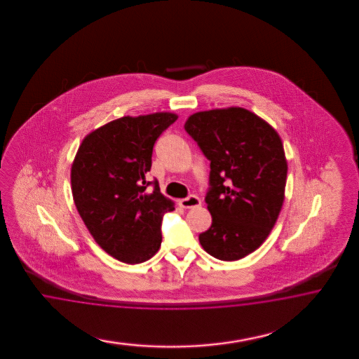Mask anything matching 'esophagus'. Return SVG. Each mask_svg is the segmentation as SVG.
<instances>
[{"instance_id":"obj_1","label":"esophagus","mask_w":359,"mask_h":359,"mask_svg":"<svg viewBox=\"0 0 359 359\" xmlns=\"http://www.w3.org/2000/svg\"><path fill=\"white\" fill-rule=\"evenodd\" d=\"M179 205L184 209H192V208H197L201 205V200L200 197H197L196 195L188 196L185 198L179 200Z\"/></svg>"}]
</instances>
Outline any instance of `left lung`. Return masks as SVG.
<instances>
[{"label": "left lung", "mask_w": 359, "mask_h": 359, "mask_svg": "<svg viewBox=\"0 0 359 359\" xmlns=\"http://www.w3.org/2000/svg\"><path fill=\"white\" fill-rule=\"evenodd\" d=\"M184 129L210 162L212 225L198 241L219 261H238L261 246L280 213L288 170L282 140L243 108L198 111Z\"/></svg>", "instance_id": "8db88e82"}]
</instances>
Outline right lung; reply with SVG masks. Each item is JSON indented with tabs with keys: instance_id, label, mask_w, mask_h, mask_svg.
<instances>
[{
	"instance_id": "right-lung-1",
	"label": "right lung",
	"mask_w": 359,
	"mask_h": 359,
	"mask_svg": "<svg viewBox=\"0 0 359 359\" xmlns=\"http://www.w3.org/2000/svg\"><path fill=\"white\" fill-rule=\"evenodd\" d=\"M176 120L174 113L122 117L88 134L77 150L71 168L77 212L98 245L123 263L149 261L161 248L163 216L174 203L146 174L154 143Z\"/></svg>"
}]
</instances>
